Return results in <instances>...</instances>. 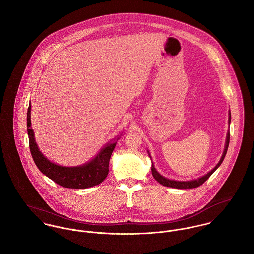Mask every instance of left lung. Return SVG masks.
Returning <instances> with one entry per match:
<instances>
[{"label": "left lung", "mask_w": 254, "mask_h": 254, "mask_svg": "<svg viewBox=\"0 0 254 254\" xmlns=\"http://www.w3.org/2000/svg\"><path fill=\"white\" fill-rule=\"evenodd\" d=\"M231 122V113L229 112V124ZM229 140H230V132L228 131L227 132V136H226V142H225V147H224V152L222 154V156L219 160V162L216 164L215 166V168L213 170H211L209 173H207L206 175L201 177V178H198L196 180H192V181H186V182H181V181H174V180H169V179H166L164 177L160 175L155 168L154 164H152V174L154 176V178L156 179V181L161 184L162 186H165V187H169V188H174V189H180V190H187V189H194L197 188L199 186H201L202 184H204L209 178L210 176L212 175L215 170L219 167V165L222 163L225 155L227 153V150H228V146H229Z\"/></svg>", "instance_id": "1"}]
</instances>
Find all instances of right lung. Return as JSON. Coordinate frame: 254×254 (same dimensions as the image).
Here are the masks:
<instances>
[{
	"mask_svg": "<svg viewBox=\"0 0 254 254\" xmlns=\"http://www.w3.org/2000/svg\"><path fill=\"white\" fill-rule=\"evenodd\" d=\"M31 124L30 104L27 112V130L30 151L36 165L44 175L56 184L67 189L91 188L100 184L106 178L109 171V160L119 138L106 144L91 161L76 167H65L51 162L41 154L36 143Z\"/></svg>",
	"mask_w": 254,
	"mask_h": 254,
	"instance_id": "add662e5",
	"label": "right lung"
}]
</instances>
